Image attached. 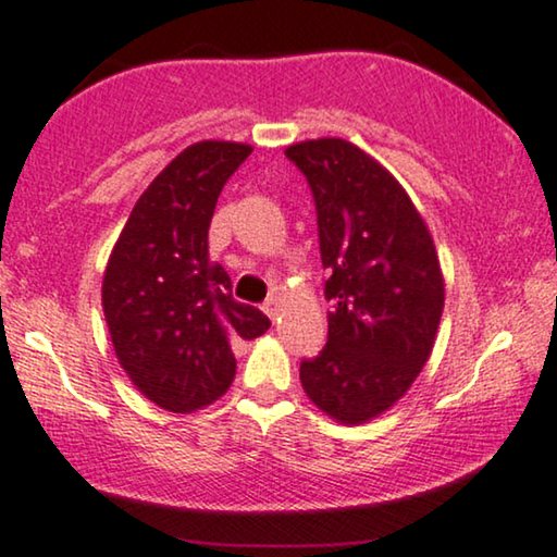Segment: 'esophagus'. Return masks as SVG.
Instances as JSON below:
<instances>
[{
  "label": "esophagus",
  "mask_w": 557,
  "mask_h": 557,
  "mask_svg": "<svg viewBox=\"0 0 557 557\" xmlns=\"http://www.w3.org/2000/svg\"><path fill=\"white\" fill-rule=\"evenodd\" d=\"M262 310L270 318H277L280 315V310H283V300L277 298V295H270V298L264 300V306H262Z\"/></svg>",
  "instance_id": "1"
}]
</instances>
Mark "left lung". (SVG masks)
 Returning a JSON list of instances; mask_svg holds the SVG:
<instances>
[{"label": "left lung", "mask_w": 557, "mask_h": 557, "mask_svg": "<svg viewBox=\"0 0 557 557\" xmlns=\"http://www.w3.org/2000/svg\"><path fill=\"white\" fill-rule=\"evenodd\" d=\"M318 216L329 341L300 361L306 395L338 422H367L410 389L433 351L443 274L425 221L395 177L346 139L290 145Z\"/></svg>", "instance_id": "8db88e82"}]
</instances>
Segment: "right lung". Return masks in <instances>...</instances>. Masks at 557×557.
Masks as SVG:
<instances>
[{
	"mask_svg": "<svg viewBox=\"0 0 557 557\" xmlns=\"http://www.w3.org/2000/svg\"><path fill=\"white\" fill-rule=\"evenodd\" d=\"M249 145L198 143L154 177L132 209L103 274L101 300L119 364L147 399L190 412L224 395L232 344L270 329L234 300L232 277L209 259V226Z\"/></svg>",
	"mask_w": 557,
	"mask_h": 557,
	"instance_id": "add662e5",
	"label": "right lung"
}]
</instances>
